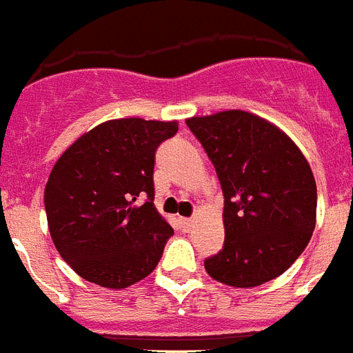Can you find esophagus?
<instances>
[{"label":"esophagus","mask_w":353,"mask_h":353,"mask_svg":"<svg viewBox=\"0 0 353 353\" xmlns=\"http://www.w3.org/2000/svg\"><path fill=\"white\" fill-rule=\"evenodd\" d=\"M181 225H183V228H185V230H190L192 225H194V219H192V217H183Z\"/></svg>","instance_id":"obj_1"}]
</instances>
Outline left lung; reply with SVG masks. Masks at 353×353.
I'll use <instances>...</instances> for the list:
<instances>
[{
    "label": "left lung",
    "mask_w": 353,
    "mask_h": 353,
    "mask_svg": "<svg viewBox=\"0 0 353 353\" xmlns=\"http://www.w3.org/2000/svg\"><path fill=\"white\" fill-rule=\"evenodd\" d=\"M186 125L221 183L225 245L205 259L208 276L236 288L276 279L316 228L317 186L297 145L263 117L225 110Z\"/></svg>",
    "instance_id": "left-lung-1"
}]
</instances>
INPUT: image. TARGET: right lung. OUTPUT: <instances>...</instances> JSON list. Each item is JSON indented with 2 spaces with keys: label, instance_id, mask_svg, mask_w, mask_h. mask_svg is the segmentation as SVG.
Masks as SVG:
<instances>
[{
  "label": "right lung",
  "instance_id": "obj_1",
  "mask_svg": "<svg viewBox=\"0 0 353 353\" xmlns=\"http://www.w3.org/2000/svg\"><path fill=\"white\" fill-rule=\"evenodd\" d=\"M177 121L112 119L74 141L45 186L48 230L83 279L127 288L157 266L172 226L154 206L156 150Z\"/></svg>",
  "mask_w": 353,
  "mask_h": 353
}]
</instances>
